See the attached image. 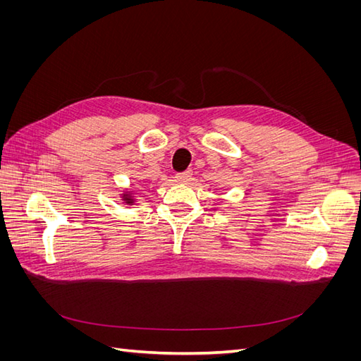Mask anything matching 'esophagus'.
<instances>
[{"instance_id": "esophagus-1", "label": "esophagus", "mask_w": 361, "mask_h": 361, "mask_svg": "<svg viewBox=\"0 0 361 361\" xmlns=\"http://www.w3.org/2000/svg\"><path fill=\"white\" fill-rule=\"evenodd\" d=\"M191 174H192L191 170H187V171H183V173H178L176 174V180L178 182H187L191 178Z\"/></svg>"}]
</instances>
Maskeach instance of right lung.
I'll return each mask as SVG.
<instances>
[{
  "instance_id": "1",
  "label": "right lung",
  "mask_w": 361,
  "mask_h": 361,
  "mask_svg": "<svg viewBox=\"0 0 361 361\" xmlns=\"http://www.w3.org/2000/svg\"><path fill=\"white\" fill-rule=\"evenodd\" d=\"M120 197H122L123 203H126V204H134L135 203V195H134L133 191H129V190H126V191L120 194Z\"/></svg>"
}]
</instances>
